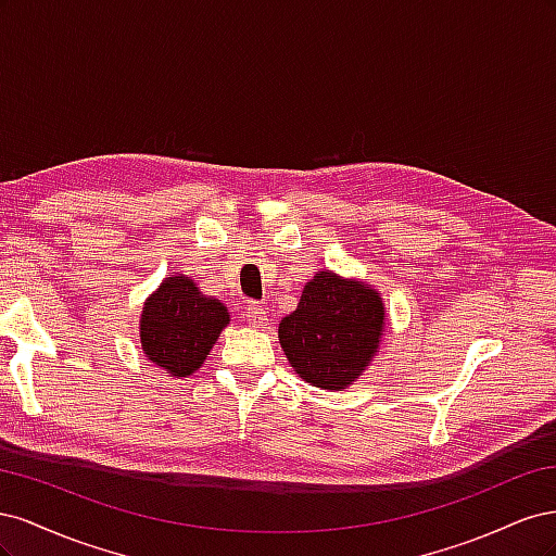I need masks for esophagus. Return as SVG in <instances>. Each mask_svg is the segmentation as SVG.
<instances>
[{
    "label": "esophagus",
    "mask_w": 556,
    "mask_h": 556,
    "mask_svg": "<svg viewBox=\"0 0 556 556\" xmlns=\"http://www.w3.org/2000/svg\"><path fill=\"white\" fill-rule=\"evenodd\" d=\"M245 319H248L250 327L260 329V327L266 325L268 317H266V311H264L260 304H248V306H245Z\"/></svg>",
    "instance_id": "esophagus-1"
}]
</instances>
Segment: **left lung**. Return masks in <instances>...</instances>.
I'll return each instance as SVG.
<instances>
[{
	"label": "left lung",
	"mask_w": 556,
	"mask_h": 556,
	"mask_svg": "<svg viewBox=\"0 0 556 556\" xmlns=\"http://www.w3.org/2000/svg\"><path fill=\"white\" fill-rule=\"evenodd\" d=\"M384 323L380 292L323 268L304 285L296 311L280 319L278 341L301 380L343 392L380 352Z\"/></svg>",
	"instance_id": "obj_1"
}]
</instances>
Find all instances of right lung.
<instances>
[{"mask_svg": "<svg viewBox=\"0 0 556 556\" xmlns=\"http://www.w3.org/2000/svg\"><path fill=\"white\" fill-rule=\"evenodd\" d=\"M227 325L229 313L220 299L201 294L192 278L174 274L143 301L141 350L172 378H188L206 362Z\"/></svg>", "mask_w": 556, "mask_h": 556, "instance_id": "right-lung-1", "label": "right lung"}]
</instances>
